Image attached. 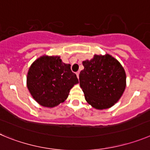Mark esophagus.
<instances>
[{
	"mask_svg": "<svg viewBox=\"0 0 150 150\" xmlns=\"http://www.w3.org/2000/svg\"><path fill=\"white\" fill-rule=\"evenodd\" d=\"M79 73H80V72H79V71L76 72V75H77V77H78V78H79Z\"/></svg>",
	"mask_w": 150,
	"mask_h": 150,
	"instance_id": "1",
	"label": "esophagus"
}]
</instances>
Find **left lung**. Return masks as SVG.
<instances>
[{"label":"left lung","mask_w":150,"mask_h":150,"mask_svg":"<svg viewBox=\"0 0 150 150\" xmlns=\"http://www.w3.org/2000/svg\"><path fill=\"white\" fill-rule=\"evenodd\" d=\"M82 63L84 69L81 71L79 81L86 101L98 110L112 107L126 86L123 67L110 54H95L93 58Z\"/></svg>","instance_id":"1"}]
</instances>
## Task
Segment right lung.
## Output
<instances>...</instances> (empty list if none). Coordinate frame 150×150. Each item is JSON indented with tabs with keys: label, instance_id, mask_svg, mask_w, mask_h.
<instances>
[{
	"label": "right lung",
	"instance_id": "obj_1",
	"mask_svg": "<svg viewBox=\"0 0 150 150\" xmlns=\"http://www.w3.org/2000/svg\"><path fill=\"white\" fill-rule=\"evenodd\" d=\"M70 64L59 56H42L30 67L27 85L35 100L44 107L53 108L66 100L69 90L78 83Z\"/></svg>",
	"mask_w": 150,
	"mask_h": 150
}]
</instances>
